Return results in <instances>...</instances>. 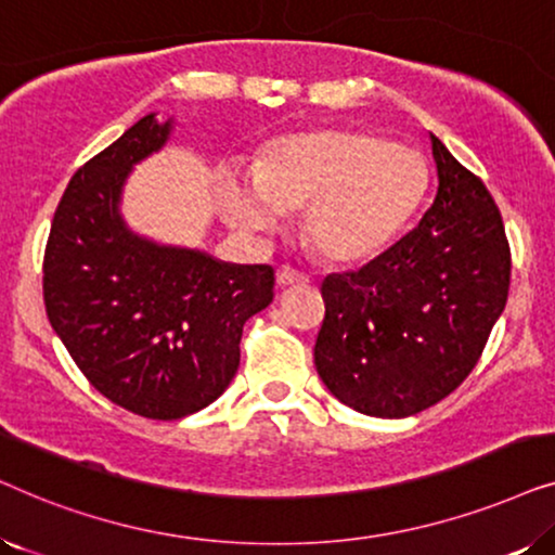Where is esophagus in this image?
Masks as SVG:
<instances>
[{
    "label": "esophagus",
    "mask_w": 555,
    "mask_h": 555,
    "mask_svg": "<svg viewBox=\"0 0 555 555\" xmlns=\"http://www.w3.org/2000/svg\"><path fill=\"white\" fill-rule=\"evenodd\" d=\"M308 280H310V278L306 275V272L295 270V268H291V264H283V268L278 270V285H280V287H287V285H306Z\"/></svg>",
    "instance_id": "esophagus-1"
}]
</instances>
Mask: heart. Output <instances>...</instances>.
Segmentation results:
<instances>
[{"mask_svg": "<svg viewBox=\"0 0 555 555\" xmlns=\"http://www.w3.org/2000/svg\"><path fill=\"white\" fill-rule=\"evenodd\" d=\"M427 169L416 151L353 128H318L272 141L257 171L232 169L222 207L245 232L278 227L302 203V234L333 262L369 260L420 207Z\"/></svg>", "mask_w": 555, "mask_h": 555, "instance_id": "1", "label": "heart"}]
</instances>
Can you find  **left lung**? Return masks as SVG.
<instances>
[{
  "label": "left lung",
  "instance_id": "left-lung-1",
  "mask_svg": "<svg viewBox=\"0 0 555 555\" xmlns=\"http://www.w3.org/2000/svg\"><path fill=\"white\" fill-rule=\"evenodd\" d=\"M437 196L376 260L323 280L315 369L338 401L382 420L420 414L469 376L511 287L503 217L429 133Z\"/></svg>",
  "mask_w": 555,
  "mask_h": 555
}]
</instances>
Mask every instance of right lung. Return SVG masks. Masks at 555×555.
Listing matches in <instances>:
<instances>
[{
	"label": "right lung",
	"instance_id": "add662e5",
	"mask_svg": "<svg viewBox=\"0 0 555 555\" xmlns=\"http://www.w3.org/2000/svg\"><path fill=\"white\" fill-rule=\"evenodd\" d=\"M143 116L75 171L42 264L52 328L90 384L146 420L209 406L237 374L242 328L272 302L270 264H232L156 245L120 217L128 173L169 141Z\"/></svg>",
	"mask_w": 555,
	"mask_h": 555
}]
</instances>
